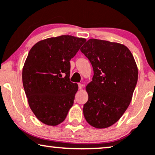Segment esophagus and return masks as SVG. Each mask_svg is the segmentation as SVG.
<instances>
[{
  "mask_svg": "<svg viewBox=\"0 0 155 155\" xmlns=\"http://www.w3.org/2000/svg\"><path fill=\"white\" fill-rule=\"evenodd\" d=\"M78 85H79V89L81 90V88H82V84H78Z\"/></svg>",
  "mask_w": 155,
  "mask_h": 155,
  "instance_id": "obj_1",
  "label": "esophagus"
}]
</instances>
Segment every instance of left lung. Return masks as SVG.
Segmentation results:
<instances>
[{"mask_svg": "<svg viewBox=\"0 0 155 155\" xmlns=\"http://www.w3.org/2000/svg\"><path fill=\"white\" fill-rule=\"evenodd\" d=\"M81 51L94 69L92 81L86 86L84 117L93 127L106 128L120 118L130 104L137 82V65L129 49L119 43L90 39Z\"/></svg>", "mask_w": 155, "mask_h": 155, "instance_id": "1", "label": "left lung"}]
</instances>
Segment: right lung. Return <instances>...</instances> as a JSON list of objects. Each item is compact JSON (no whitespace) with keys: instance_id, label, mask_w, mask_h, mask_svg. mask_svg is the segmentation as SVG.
I'll use <instances>...</instances> for the list:
<instances>
[{"instance_id":"right-lung-1","label":"right lung","mask_w":155,"mask_h":155,"mask_svg":"<svg viewBox=\"0 0 155 155\" xmlns=\"http://www.w3.org/2000/svg\"><path fill=\"white\" fill-rule=\"evenodd\" d=\"M85 42L61 35L40 41L29 51L22 84L31 110L45 124H60L73 106L78 85L70 81L69 61Z\"/></svg>"}]
</instances>
